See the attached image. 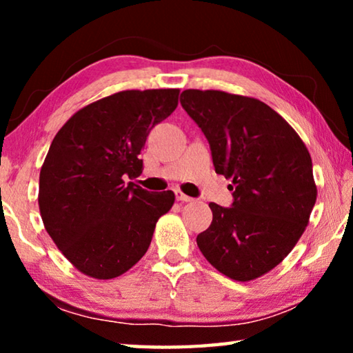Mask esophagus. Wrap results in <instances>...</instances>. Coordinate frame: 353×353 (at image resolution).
Here are the masks:
<instances>
[{"label":"esophagus","mask_w":353,"mask_h":353,"mask_svg":"<svg viewBox=\"0 0 353 353\" xmlns=\"http://www.w3.org/2000/svg\"><path fill=\"white\" fill-rule=\"evenodd\" d=\"M176 199L177 201H182V202H193L194 201L193 198H190V196L182 193L181 190H176Z\"/></svg>","instance_id":"esophagus-1"}]
</instances>
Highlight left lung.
<instances>
[{
    "mask_svg": "<svg viewBox=\"0 0 353 353\" xmlns=\"http://www.w3.org/2000/svg\"><path fill=\"white\" fill-rule=\"evenodd\" d=\"M185 112L210 143L214 171L232 179L234 204L208 207L196 241L213 268L249 282L282 263L305 232L318 188L301 137L261 101L221 90H185Z\"/></svg>",
    "mask_w": 353,
    "mask_h": 353,
    "instance_id": "obj_1",
    "label": "left lung"
}]
</instances>
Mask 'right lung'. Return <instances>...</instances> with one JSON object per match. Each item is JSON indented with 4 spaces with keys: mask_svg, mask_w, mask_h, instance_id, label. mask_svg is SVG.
<instances>
[{
    "mask_svg": "<svg viewBox=\"0 0 353 353\" xmlns=\"http://www.w3.org/2000/svg\"><path fill=\"white\" fill-rule=\"evenodd\" d=\"M179 88L124 90L82 107L52 140L40 170L39 208L48 234L77 271L109 280L129 271L174 204L171 190L134 182L151 129L179 104Z\"/></svg>",
    "mask_w": 353,
    "mask_h": 353,
    "instance_id": "1",
    "label": "right lung"
}]
</instances>
